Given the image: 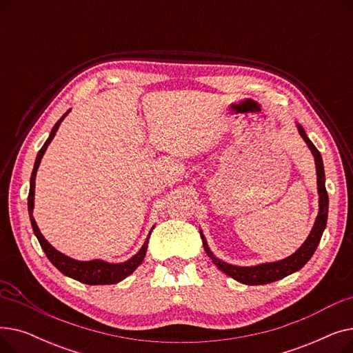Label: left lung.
Masks as SVG:
<instances>
[{"instance_id":"8db88e82","label":"left lung","mask_w":353,"mask_h":353,"mask_svg":"<svg viewBox=\"0 0 353 353\" xmlns=\"http://www.w3.org/2000/svg\"><path fill=\"white\" fill-rule=\"evenodd\" d=\"M298 130H299V134L303 137L305 143L307 144V147L310 148V152L314 157V164H316V176H318V193H319V213H318L316 220H314V225L310 230V234L305 240V243L298 250H296L292 256L283 259V261L243 268V266L229 265L223 261H220V259H217L212 253V250L209 249L206 239L200 230V236H201V240H203V248H205L208 256L212 259L213 263L221 272H225L228 276L233 277L234 281H237L240 283H245V285H266V283H272V282H276L279 279H283V277H286L290 273L298 272L299 269H302L309 262V259L313 256L314 250H316V248L321 242L323 230L326 228L329 197H327V192H326V188H325V170H323L322 156H321L318 148L314 147L313 143L309 140V137L306 136L305 130L301 124H298Z\"/></svg>"}]
</instances>
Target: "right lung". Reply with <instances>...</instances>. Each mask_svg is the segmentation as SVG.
<instances>
[{"label":"right lung","instance_id":"obj_1","mask_svg":"<svg viewBox=\"0 0 353 353\" xmlns=\"http://www.w3.org/2000/svg\"><path fill=\"white\" fill-rule=\"evenodd\" d=\"M68 111L57 123H55L47 141L41 147V150L39 152V154H37V159H35V163H34V169H32L31 180H30V193H28V214H30V220H31V226H32L34 234L37 236V239H39V242H40L44 253L50 259V262L55 268H57L63 274L71 277V279H76L81 283H85V285H113V283H119L120 281L125 279L128 274H132L140 266V263L144 261V256H145V252H147V243H148V239H150V234H152L153 229L150 230V233H148L145 242L141 246V249L139 250V253H136L132 259H128V261L124 262V263H107L104 261L80 262V261H74V259L63 254L59 250H55L44 239V236L41 234L39 226H37L35 220L32 217L37 169H39V165L41 163V159H43V156L47 150L48 144L54 139L55 133H57V130H59L61 121L64 120V117L68 114Z\"/></svg>","mask_w":353,"mask_h":353}]
</instances>
